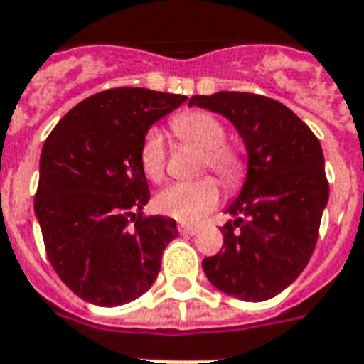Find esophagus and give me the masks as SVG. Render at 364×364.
<instances>
[{"mask_svg": "<svg viewBox=\"0 0 364 364\" xmlns=\"http://www.w3.org/2000/svg\"><path fill=\"white\" fill-rule=\"evenodd\" d=\"M198 230H199L198 226H192V224H180L178 226L180 234H186V236H193Z\"/></svg>", "mask_w": 364, "mask_h": 364, "instance_id": "obj_1", "label": "esophagus"}]
</instances>
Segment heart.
<instances>
[{"mask_svg": "<svg viewBox=\"0 0 364 364\" xmlns=\"http://www.w3.org/2000/svg\"><path fill=\"white\" fill-rule=\"evenodd\" d=\"M174 136L186 146L201 149V171L215 172L223 184L236 188L244 178V159L236 147L226 144V128L220 120L205 111H186L171 120ZM140 166L146 178L161 182L165 178L166 149L163 134L157 128H149L140 144ZM220 201V188L213 178L193 182H174L161 190L155 198V207L166 217L182 223H196L213 211Z\"/></svg>", "mask_w": 364, "mask_h": 364, "instance_id": "obj_1", "label": "heart"}]
</instances>
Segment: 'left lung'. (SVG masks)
<instances>
[{
  "label": "left lung",
  "instance_id": "1",
  "mask_svg": "<svg viewBox=\"0 0 364 364\" xmlns=\"http://www.w3.org/2000/svg\"><path fill=\"white\" fill-rule=\"evenodd\" d=\"M190 105L224 114L247 149V176L226 213L223 247L203 259L209 282L244 301L278 296L315 251L328 180L321 141L280 101L247 92L193 95Z\"/></svg>",
  "mask_w": 364,
  "mask_h": 364
}]
</instances>
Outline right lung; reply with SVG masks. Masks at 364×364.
I'll list each match as a JSON object with an SVG mask.
<instances>
[{"instance_id":"add662e5","label":"right lung","mask_w":364,"mask_h":364,"mask_svg":"<svg viewBox=\"0 0 364 364\" xmlns=\"http://www.w3.org/2000/svg\"><path fill=\"white\" fill-rule=\"evenodd\" d=\"M188 100L146 88L90 95L63 117L42 147L34 211L46 253L84 301L114 307L151 288L178 236L174 218L144 217L149 186L141 138Z\"/></svg>"}]
</instances>
